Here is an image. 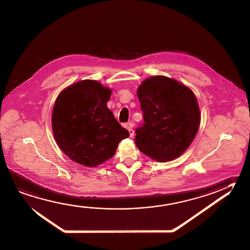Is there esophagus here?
I'll return each mask as SVG.
<instances>
[{
  "label": "esophagus",
  "instance_id": "1",
  "mask_svg": "<svg viewBox=\"0 0 250 250\" xmlns=\"http://www.w3.org/2000/svg\"><path fill=\"white\" fill-rule=\"evenodd\" d=\"M133 126H134L133 123H128L127 126V130L129 132V136H131V137L134 136V129H133Z\"/></svg>",
  "mask_w": 250,
  "mask_h": 250
}]
</instances>
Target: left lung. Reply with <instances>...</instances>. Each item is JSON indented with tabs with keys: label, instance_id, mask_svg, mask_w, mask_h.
I'll list each match as a JSON object with an SVG mask.
<instances>
[{
	"label": "left lung",
	"instance_id": "obj_1",
	"mask_svg": "<svg viewBox=\"0 0 250 250\" xmlns=\"http://www.w3.org/2000/svg\"><path fill=\"white\" fill-rule=\"evenodd\" d=\"M137 96L144 124L136 130V145L158 162L171 161L189 148L200 124L199 103L188 86L157 75L143 81Z\"/></svg>",
	"mask_w": 250,
	"mask_h": 250
}]
</instances>
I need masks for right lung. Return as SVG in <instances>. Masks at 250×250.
Listing matches in <instances>:
<instances>
[{
  "instance_id": "1",
  "label": "right lung",
  "mask_w": 250,
  "mask_h": 250,
  "mask_svg": "<svg viewBox=\"0 0 250 250\" xmlns=\"http://www.w3.org/2000/svg\"><path fill=\"white\" fill-rule=\"evenodd\" d=\"M112 90L93 80L69 85L58 95L51 115L56 142L72 161L95 167L110 159L129 136L106 106Z\"/></svg>"
}]
</instances>
